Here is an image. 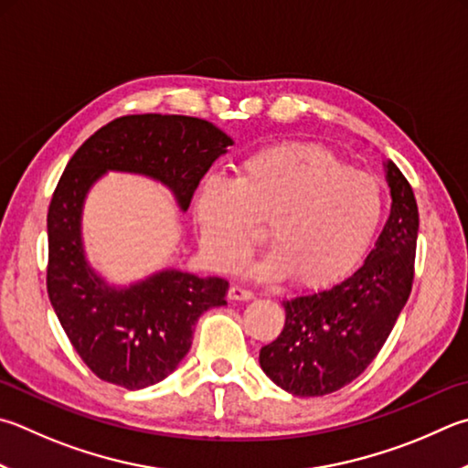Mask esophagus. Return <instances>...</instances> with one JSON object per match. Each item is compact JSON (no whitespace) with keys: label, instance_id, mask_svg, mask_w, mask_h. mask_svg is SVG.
<instances>
[{"label":"esophagus","instance_id":"obj_1","mask_svg":"<svg viewBox=\"0 0 468 468\" xmlns=\"http://www.w3.org/2000/svg\"><path fill=\"white\" fill-rule=\"evenodd\" d=\"M227 299H229V301H251V299H253V292L248 291V288L235 284V286L229 288Z\"/></svg>","mask_w":468,"mask_h":468}]
</instances>
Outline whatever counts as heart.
I'll return each mask as SVG.
<instances>
[{
  "instance_id": "heart-1",
  "label": "heart",
  "mask_w": 468,
  "mask_h": 468,
  "mask_svg": "<svg viewBox=\"0 0 468 468\" xmlns=\"http://www.w3.org/2000/svg\"><path fill=\"white\" fill-rule=\"evenodd\" d=\"M382 198L375 177L325 149L282 145L239 165L233 182L208 177L194 198L207 260L233 271L251 256L266 225L274 248L253 266L260 280L294 276L327 284L358 261L375 237Z\"/></svg>"
}]
</instances>
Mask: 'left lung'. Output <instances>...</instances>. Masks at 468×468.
<instances>
[{"label":"left lung","mask_w":468,"mask_h":468,"mask_svg":"<svg viewBox=\"0 0 468 468\" xmlns=\"http://www.w3.org/2000/svg\"><path fill=\"white\" fill-rule=\"evenodd\" d=\"M390 215L362 266L327 291L284 301V329L260 350L266 375L296 397L335 393L377 358L410 299L420 212L411 184L387 164Z\"/></svg>","instance_id":"1"}]
</instances>
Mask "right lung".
<instances>
[{
    "label": "right lung",
    "mask_w": 468,
    "mask_h": 468,
    "mask_svg": "<svg viewBox=\"0 0 468 468\" xmlns=\"http://www.w3.org/2000/svg\"><path fill=\"white\" fill-rule=\"evenodd\" d=\"M231 137L202 118L129 114L108 122L73 153L47 215V291L75 352L100 380L129 390L172 375L192 346L202 313L227 304L225 278L164 270L129 288H112L81 248V208L98 177L143 174L164 182L182 210Z\"/></svg>",
    "instance_id": "add662e5"
}]
</instances>
